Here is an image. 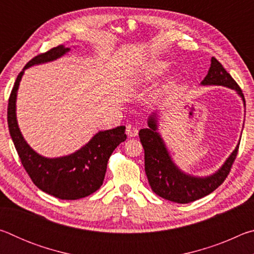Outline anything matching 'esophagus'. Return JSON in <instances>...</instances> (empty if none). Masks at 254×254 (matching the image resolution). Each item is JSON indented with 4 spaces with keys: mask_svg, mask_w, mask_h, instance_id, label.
Here are the masks:
<instances>
[{
    "mask_svg": "<svg viewBox=\"0 0 254 254\" xmlns=\"http://www.w3.org/2000/svg\"><path fill=\"white\" fill-rule=\"evenodd\" d=\"M137 127L132 126V124H128V126L127 127V134L130 136V137H133V136H136L137 135Z\"/></svg>",
    "mask_w": 254,
    "mask_h": 254,
    "instance_id": "obj_1",
    "label": "esophagus"
}]
</instances>
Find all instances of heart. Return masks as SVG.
Here are the masks:
<instances>
[{
	"label": "heart",
	"instance_id": "obj_1",
	"mask_svg": "<svg viewBox=\"0 0 254 254\" xmlns=\"http://www.w3.org/2000/svg\"><path fill=\"white\" fill-rule=\"evenodd\" d=\"M167 68H168V64L167 63L157 62V63L151 64V65L149 66V72L152 75H159V74H162Z\"/></svg>",
	"mask_w": 254,
	"mask_h": 254
}]
</instances>
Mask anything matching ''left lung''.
Masks as SVG:
<instances>
[{
  "label": "left lung",
  "instance_id": "obj_1",
  "mask_svg": "<svg viewBox=\"0 0 254 254\" xmlns=\"http://www.w3.org/2000/svg\"><path fill=\"white\" fill-rule=\"evenodd\" d=\"M200 84L225 86L234 89L246 105L240 86L216 58L212 57L209 70ZM157 130V114L153 113L148 120V127L140 130L139 137L144 149L145 174L151 189L158 196L175 203L187 204L207 196L221 186L230 174L240 143L216 173L207 177H194L178 169Z\"/></svg>",
  "mask_w": 254,
  "mask_h": 254
}]
</instances>
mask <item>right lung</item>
<instances>
[{"label":"right lung","mask_w":254,"mask_h":254,"mask_svg":"<svg viewBox=\"0 0 254 254\" xmlns=\"http://www.w3.org/2000/svg\"><path fill=\"white\" fill-rule=\"evenodd\" d=\"M70 49L60 45L32 58L16 77L7 105V124L10 135L23 168L33 184L60 199H79L95 192L105 177L107 161L118 145L126 141V127L100 131L87 144L69 156L46 158L38 154L25 142L16 121L15 101L21 78L27 68L53 62Z\"/></svg>","instance_id":"1"}]
</instances>
